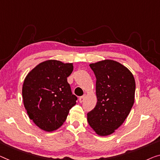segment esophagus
Segmentation results:
<instances>
[{
	"instance_id": "1",
	"label": "esophagus",
	"mask_w": 160,
	"mask_h": 160,
	"mask_svg": "<svg viewBox=\"0 0 160 160\" xmlns=\"http://www.w3.org/2000/svg\"><path fill=\"white\" fill-rule=\"evenodd\" d=\"M85 97H86V95L85 94V95H83L82 96H81V97L79 98V101H80V103H82V102L84 101Z\"/></svg>"
}]
</instances>
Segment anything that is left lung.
Instances as JSON below:
<instances>
[{
	"instance_id": "left-lung-1",
	"label": "left lung",
	"mask_w": 160,
	"mask_h": 160,
	"mask_svg": "<svg viewBox=\"0 0 160 160\" xmlns=\"http://www.w3.org/2000/svg\"><path fill=\"white\" fill-rule=\"evenodd\" d=\"M96 78L97 104L88 113V121L98 135H110L122 125L134 103L133 74L111 59L90 64Z\"/></svg>"
}]
</instances>
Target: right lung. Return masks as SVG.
Masks as SVG:
<instances>
[{
	"label": "right lung",
	"instance_id": "right-lung-1",
	"mask_svg": "<svg viewBox=\"0 0 160 160\" xmlns=\"http://www.w3.org/2000/svg\"><path fill=\"white\" fill-rule=\"evenodd\" d=\"M72 70V63L49 59L36 66L23 81V101L28 117L45 132L60 127L76 104L78 98L67 79Z\"/></svg>",
	"mask_w": 160,
	"mask_h": 160
}]
</instances>
